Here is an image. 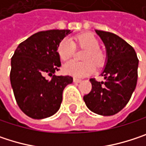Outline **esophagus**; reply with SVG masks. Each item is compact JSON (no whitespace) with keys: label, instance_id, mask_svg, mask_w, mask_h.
<instances>
[{"label":"esophagus","instance_id":"obj_1","mask_svg":"<svg viewBox=\"0 0 146 146\" xmlns=\"http://www.w3.org/2000/svg\"><path fill=\"white\" fill-rule=\"evenodd\" d=\"M73 82H74V83H80V82H81V79L77 78H73Z\"/></svg>","mask_w":146,"mask_h":146}]
</instances>
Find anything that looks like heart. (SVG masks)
Here are the masks:
<instances>
[{
	"label": "heart",
	"mask_w": 146,
	"mask_h": 146,
	"mask_svg": "<svg viewBox=\"0 0 146 146\" xmlns=\"http://www.w3.org/2000/svg\"><path fill=\"white\" fill-rule=\"evenodd\" d=\"M77 44L81 48L86 49L84 60H91L96 66H101L105 60V55L99 48V40L93 35L84 34L70 39H64L58 45L57 52L62 61L69 60L74 52L75 45ZM91 61H85L84 62H78L75 61H69L63 66L64 72L74 77H84L92 73L95 69V65Z\"/></svg>",
	"instance_id": "1"
}]
</instances>
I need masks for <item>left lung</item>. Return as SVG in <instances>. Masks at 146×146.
<instances>
[{
	"instance_id": "8db88e82",
	"label": "left lung",
	"mask_w": 146,
	"mask_h": 146,
	"mask_svg": "<svg viewBox=\"0 0 146 146\" xmlns=\"http://www.w3.org/2000/svg\"><path fill=\"white\" fill-rule=\"evenodd\" d=\"M96 33L106 47V58L101 73L105 80L90 78L92 90L84 101L91 111L112 116L128 104L136 88L139 60L134 49L119 36L101 30Z\"/></svg>"
}]
</instances>
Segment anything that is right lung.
<instances>
[{"mask_svg": "<svg viewBox=\"0 0 146 146\" xmlns=\"http://www.w3.org/2000/svg\"><path fill=\"white\" fill-rule=\"evenodd\" d=\"M72 31L38 32L18 44L11 59V85L20 109L29 117L43 119L54 115L62 102L71 76H57L61 67L57 52L61 41ZM49 75L50 80L45 78Z\"/></svg>", "mask_w": 146, "mask_h": 146, "instance_id": "add662e5", "label": "right lung"}]
</instances>
